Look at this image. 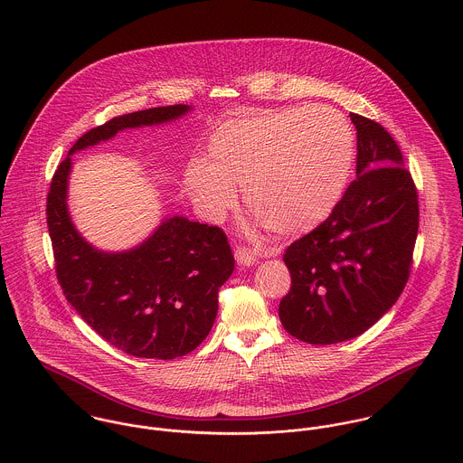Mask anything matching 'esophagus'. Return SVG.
Wrapping results in <instances>:
<instances>
[{
	"mask_svg": "<svg viewBox=\"0 0 463 463\" xmlns=\"http://www.w3.org/2000/svg\"><path fill=\"white\" fill-rule=\"evenodd\" d=\"M235 260L241 267H250V265L257 264L260 260V253L248 250V248H239L235 251Z\"/></svg>",
	"mask_w": 463,
	"mask_h": 463,
	"instance_id": "esophagus-1",
	"label": "esophagus"
}]
</instances>
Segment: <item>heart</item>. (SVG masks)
Instances as JSON below:
<instances>
[{"mask_svg":"<svg viewBox=\"0 0 463 463\" xmlns=\"http://www.w3.org/2000/svg\"><path fill=\"white\" fill-rule=\"evenodd\" d=\"M354 164V132L328 107L248 114L222 123L206 162L185 171V189L219 221L244 189L246 208L283 239L319 228L344 196Z\"/></svg>","mask_w":463,"mask_h":463,"instance_id":"obj_1","label":"heart"}]
</instances>
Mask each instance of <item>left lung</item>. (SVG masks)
<instances>
[{"instance_id": "left-lung-1", "label": "left lung", "mask_w": 463, "mask_h": 463, "mask_svg": "<svg viewBox=\"0 0 463 463\" xmlns=\"http://www.w3.org/2000/svg\"><path fill=\"white\" fill-rule=\"evenodd\" d=\"M349 118L356 178L330 217L283 255L292 287L279 301V321L317 345L354 338L392 308L419 230L417 191L396 140L367 118Z\"/></svg>"}]
</instances>
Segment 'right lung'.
<instances>
[{
    "label": "right lung",
    "instance_id": "right-lung-1",
    "mask_svg": "<svg viewBox=\"0 0 463 463\" xmlns=\"http://www.w3.org/2000/svg\"><path fill=\"white\" fill-rule=\"evenodd\" d=\"M191 110L189 105L138 110L81 135L55 171L48 194V230L67 301L99 336L137 358L173 360L194 351L213 326L217 292L235 260L221 228L182 215L165 217L127 251L98 250L69 213L71 155L123 130L176 121Z\"/></svg>",
    "mask_w": 463,
    "mask_h": 463
}]
</instances>
